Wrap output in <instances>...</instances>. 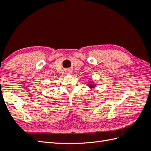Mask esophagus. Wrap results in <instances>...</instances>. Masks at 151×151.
Segmentation results:
<instances>
[{
	"label": "esophagus",
	"mask_w": 151,
	"mask_h": 151,
	"mask_svg": "<svg viewBox=\"0 0 151 151\" xmlns=\"http://www.w3.org/2000/svg\"><path fill=\"white\" fill-rule=\"evenodd\" d=\"M65 73L66 74H71L72 73V70L71 69H66L65 71Z\"/></svg>",
	"instance_id": "obj_1"
}]
</instances>
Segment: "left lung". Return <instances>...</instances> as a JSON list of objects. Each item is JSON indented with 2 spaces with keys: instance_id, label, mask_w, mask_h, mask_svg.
I'll return each mask as SVG.
<instances>
[{
  "instance_id": "8db88e82",
  "label": "left lung",
  "mask_w": 151,
  "mask_h": 151,
  "mask_svg": "<svg viewBox=\"0 0 151 151\" xmlns=\"http://www.w3.org/2000/svg\"><path fill=\"white\" fill-rule=\"evenodd\" d=\"M88 86L89 88H90L91 89L94 88L95 87H96V84H94V83H89V84Z\"/></svg>"
}]
</instances>
